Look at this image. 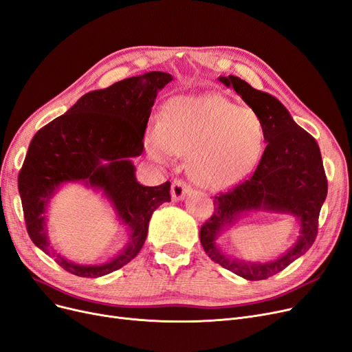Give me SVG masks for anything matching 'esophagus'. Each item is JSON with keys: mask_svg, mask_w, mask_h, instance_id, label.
I'll list each match as a JSON object with an SVG mask.
<instances>
[{"mask_svg": "<svg viewBox=\"0 0 352 352\" xmlns=\"http://www.w3.org/2000/svg\"><path fill=\"white\" fill-rule=\"evenodd\" d=\"M191 186L188 182H186L184 179H174L173 187H171V195L175 201L182 200L186 197V194H188L191 191Z\"/></svg>", "mask_w": 352, "mask_h": 352, "instance_id": "34e87169", "label": "esophagus"}]
</instances>
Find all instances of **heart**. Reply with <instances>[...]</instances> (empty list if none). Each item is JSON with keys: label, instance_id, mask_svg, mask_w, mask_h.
I'll return each mask as SVG.
<instances>
[{"label": "heart", "instance_id": "heart-1", "mask_svg": "<svg viewBox=\"0 0 352 352\" xmlns=\"http://www.w3.org/2000/svg\"><path fill=\"white\" fill-rule=\"evenodd\" d=\"M265 145L266 128L257 112L217 94L171 99L145 135L152 160L170 164L190 154L191 177L211 190L230 187L250 174Z\"/></svg>", "mask_w": 352, "mask_h": 352}]
</instances>
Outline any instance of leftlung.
I'll use <instances>...</instances> for the list:
<instances>
[{
	"label": "left lung",
	"instance_id": "1",
	"mask_svg": "<svg viewBox=\"0 0 352 352\" xmlns=\"http://www.w3.org/2000/svg\"><path fill=\"white\" fill-rule=\"evenodd\" d=\"M219 80L233 86L262 118L267 145L249 178L214 197V212L201 226L200 240L214 263L248 280H263L282 272L311 249L318 234L319 211L327 198L328 179L315 138L295 124L276 98L253 89L236 76ZM252 208L285 210L301 220L300 241L278 261L253 265L234 263L221 255L213 244V237L221 226L231 222L237 213Z\"/></svg>",
	"mask_w": 352,
	"mask_h": 352
}]
</instances>
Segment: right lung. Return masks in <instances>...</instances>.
I'll return each instance as SVG.
<instances>
[{
	"label": "right lung",
	"mask_w": 352,
	"mask_h": 352,
	"mask_svg": "<svg viewBox=\"0 0 352 352\" xmlns=\"http://www.w3.org/2000/svg\"><path fill=\"white\" fill-rule=\"evenodd\" d=\"M173 80L170 73L148 72L82 96L62 116L43 126L30 142L19 173V191L27 233L45 254L44 211L53 191L66 181L85 179L103 190L129 224L128 249L100 266H80L53 253L54 261L80 278H99L129 263L142 249L149 219L162 203L171 201V182L141 186L132 157L144 151V135L158 90ZM106 162V164L102 162Z\"/></svg>",
	"instance_id": "add662e5"
}]
</instances>
